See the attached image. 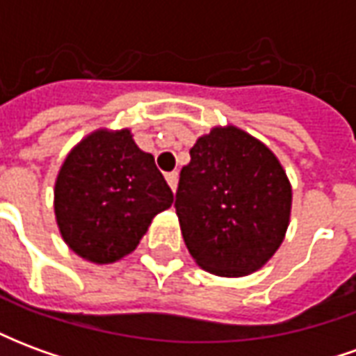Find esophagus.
<instances>
[{"mask_svg":"<svg viewBox=\"0 0 356 356\" xmlns=\"http://www.w3.org/2000/svg\"><path fill=\"white\" fill-rule=\"evenodd\" d=\"M165 181H168V185L171 186V191L175 193V191H177V181H179L177 171H170V173H165Z\"/></svg>","mask_w":356,"mask_h":356,"instance_id":"1","label":"esophagus"}]
</instances>
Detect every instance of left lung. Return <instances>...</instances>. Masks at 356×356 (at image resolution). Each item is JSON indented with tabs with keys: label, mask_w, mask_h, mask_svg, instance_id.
I'll return each mask as SVG.
<instances>
[{
	"label": "left lung",
	"mask_w": 356,
	"mask_h": 356,
	"mask_svg": "<svg viewBox=\"0 0 356 356\" xmlns=\"http://www.w3.org/2000/svg\"><path fill=\"white\" fill-rule=\"evenodd\" d=\"M175 211L198 267L217 276H246L282 244L291 185L267 145L236 125H217L191 148Z\"/></svg>",
	"instance_id": "left-lung-1"
}]
</instances>
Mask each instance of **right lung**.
Masks as SVG:
<instances>
[{"mask_svg":"<svg viewBox=\"0 0 356 356\" xmlns=\"http://www.w3.org/2000/svg\"><path fill=\"white\" fill-rule=\"evenodd\" d=\"M173 193L129 129H97L68 152L55 181V219L66 246L106 265L139 246Z\"/></svg>","mask_w":356,"mask_h":356,"instance_id":"add662e5","label":"right lung"}]
</instances>
